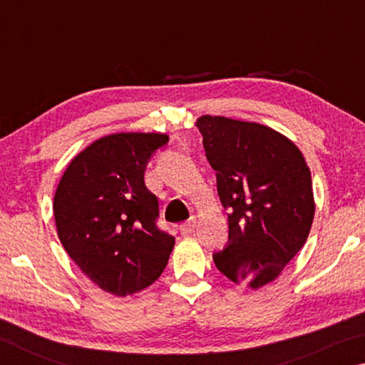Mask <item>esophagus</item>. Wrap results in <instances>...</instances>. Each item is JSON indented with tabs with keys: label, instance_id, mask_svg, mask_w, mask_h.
Wrapping results in <instances>:
<instances>
[{
	"label": "esophagus",
	"instance_id": "34e87169",
	"mask_svg": "<svg viewBox=\"0 0 365 365\" xmlns=\"http://www.w3.org/2000/svg\"><path fill=\"white\" fill-rule=\"evenodd\" d=\"M196 224H197L196 217H190L187 222H183V224L180 225V230H182V233H185V235L193 233V232H195V228H196Z\"/></svg>",
	"mask_w": 365,
	"mask_h": 365
}]
</instances>
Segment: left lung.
Wrapping results in <instances>:
<instances>
[{"label": "left lung", "instance_id": "left-lung-1", "mask_svg": "<svg viewBox=\"0 0 365 365\" xmlns=\"http://www.w3.org/2000/svg\"><path fill=\"white\" fill-rule=\"evenodd\" d=\"M196 127L228 217V245L214 262L257 289L306 243L316 212L311 170L292 140L262 123L201 115Z\"/></svg>", "mask_w": 365, "mask_h": 365}]
</instances>
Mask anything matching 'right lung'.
<instances>
[{"label":"right lung","mask_w":365,"mask_h":365,"mask_svg":"<svg viewBox=\"0 0 365 365\" xmlns=\"http://www.w3.org/2000/svg\"><path fill=\"white\" fill-rule=\"evenodd\" d=\"M165 133H113L73 158L54 193L58 237L103 292L138 293L159 279L175 238L159 230L158 197L145 185L151 154Z\"/></svg>","instance_id":"right-lung-1"}]
</instances>
